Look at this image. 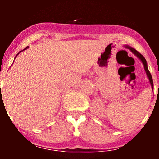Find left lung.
<instances>
[{"label":"left lung","instance_id":"left-lung-1","mask_svg":"<svg viewBox=\"0 0 159 159\" xmlns=\"http://www.w3.org/2000/svg\"><path fill=\"white\" fill-rule=\"evenodd\" d=\"M124 47L126 48L129 49L130 52H131L133 54H134L136 56V57H138V58L140 60L142 61V63H143V66H144V69H145V71H146V74H147V78L149 79V82H150V84H151V88H154V84H153V79H152V76H151V74L150 73V71H149L148 70V67H147V60H146V59L144 58V57H143V55L140 54L139 52L138 51H136L135 49L133 48L132 47H130V46L129 45H124Z\"/></svg>","mask_w":159,"mask_h":159}]
</instances>
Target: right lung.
<instances>
[{
	"instance_id": "obj_1",
	"label": "right lung",
	"mask_w": 159,
	"mask_h": 159,
	"mask_svg": "<svg viewBox=\"0 0 159 159\" xmlns=\"http://www.w3.org/2000/svg\"><path fill=\"white\" fill-rule=\"evenodd\" d=\"M29 48V47H26V48H25V49H24V50H25V49H27V48ZM24 50H22V51H24ZM22 51H20V52H22ZM20 52H19V53H20ZM19 53H18V54H19ZM18 54H17V55H18ZM17 55H16V56H17ZM16 57H15V58H16Z\"/></svg>"
}]
</instances>
